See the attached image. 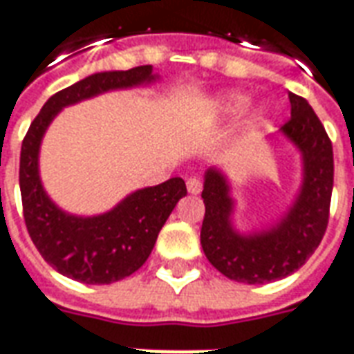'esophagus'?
<instances>
[{"instance_id":"esophagus-1","label":"esophagus","mask_w":354,"mask_h":354,"mask_svg":"<svg viewBox=\"0 0 354 354\" xmlns=\"http://www.w3.org/2000/svg\"><path fill=\"white\" fill-rule=\"evenodd\" d=\"M187 191H189L191 195H198V193L203 191V182H201V178L191 176L189 180H187Z\"/></svg>"}]
</instances>
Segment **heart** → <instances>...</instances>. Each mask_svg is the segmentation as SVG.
Returning a JSON list of instances; mask_svg holds the SVG:
<instances>
[{
	"label": "heart",
	"mask_w": 354,
	"mask_h": 354,
	"mask_svg": "<svg viewBox=\"0 0 354 354\" xmlns=\"http://www.w3.org/2000/svg\"><path fill=\"white\" fill-rule=\"evenodd\" d=\"M250 101V97L243 95L240 91H225L221 95H217L214 101H212V111L216 116L227 118L234 116L238 112H242L245 109V104ZM266 118V111L264 109H253L250 114H245L242 122H240V131L242 133H253V131L261 127Z\"/></svg>",
	"instance_id": "obj_1"
}]
</instances>
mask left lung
Segmentation results:
<instances>
[{"instance_id":"1","label":"left lung","mask_w":354,"mask_h":354,"mask_svg":"<svg viewBox=\"0 0 354 354\" xmlns=\"http://www.w3.org/2000/svg\"><path fill=\"white\" fill-rule=\"evenodd\" d=\"M290 120L281 133L302 153L304 180L297 201L270 229L240 234L230 223L234 203L221 170L204 176L201 243L212 266L240 283H270L298 270L323 240L328 225L334 156L332 142L310 103L289 93Z\"/></svg>"}]
</instances>
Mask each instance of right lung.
<instances>
[{"mask_svg":"<svg viewBox=\"0 0 354 354\" xmlns=\"http://www.w3.org/2000/svg\"><path fill=\"white\" fill-rule=\"evenodd\" d=\"M156 78L151 65L90 75L54 93L24 137L20 151L24 221L44 261L71 279L104 285L137 272L150 257L159 230L187 189L182 178H170L163 184L131 193L101 216L65 214L48 198L39 178V148L44 131L64 106L104 91L150 84Z\"/></svg>","mask_w":354,"mask_h":354,"instance_id":"obj_1","label":"right lung"}]
</instances>
